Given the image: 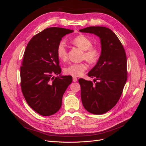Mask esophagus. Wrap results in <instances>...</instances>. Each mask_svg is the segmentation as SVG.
<instances>
[{
    "label": "esophagus",
    "instance_id": "34e87169",
    "mask_svg": "<svg viewBox=\"0 0 146 146\" xmlns=\"http://www.w3.org/2000/svg\"><path fill=\"white\" fill-rule=\"evenodd\" d=\"M77 81V78L76 77H73V82H76Z\"/></svg>",
    "mask_w": 146,
    "mask_h": 146
}]
</instances>
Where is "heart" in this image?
Masks as SVG:
<instances>
[{"mask_svg":"<svg viewBox=\"0 0 146 146\" xmlns=\"http://www.w3.org/2000/svg\"><path fill=\"white\" fill-rule=\"evenodd\" d=\"M72 43L74 45L84 50L83 58L86 59L90 63H95L100 58V53L98 48L92 46L91 39L83 35H80L75 37ZM56 55L62 61H66L68 58V50L65 43L61 41L56 47ZM88 69V64L85 62L75 63L70 64L64 69L66 74L74 77L80 76Z\"/></svg>","mask_w":146,"mask_h":146,"instance_id":"obj_1","label":"heart"}]
</instances>
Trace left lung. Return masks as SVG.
<instances>
[{
    "mask_svg": "<svg viewBox=\"0 0 146 146\" xmlns=\"http://www.w3.org/2000/svg\"><path fill=\"white\" fill-rule=\"evenodd\" d=\"M93 33L101 42V54L88 76L99 82L80 78L81 99L84 108L94 114H102L116 105L127 78L126 54L122 43L111 30L105 27H89L79 30Z\"/></svg>",
    "mask_w": 146,
    "mask_h": 146,
    "instance_id": "left-lung-1",
    "label": "left lung"
}]
</instances>
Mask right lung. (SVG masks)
<instances>
[{
    "instance_id": "1",
    "label": "right lung",
    "mask_w": 146,
    "mask_h": 146,
    "mask_svg": "<svg viewBox=\"0 0 146 146\" xmlns=\"http://www.w3.org/2000/svg\"><path fill=\"white\" fill-rule=\"evenodd\" d=\"M74 30L50 27L30 39L21 67V86L24 98L34 111L44 116L60 109L65 91L72 82L70 76H61L56 47L66 35ZM55 74L59 76L52 77Z\"/></svg>"
}]
</instances>
